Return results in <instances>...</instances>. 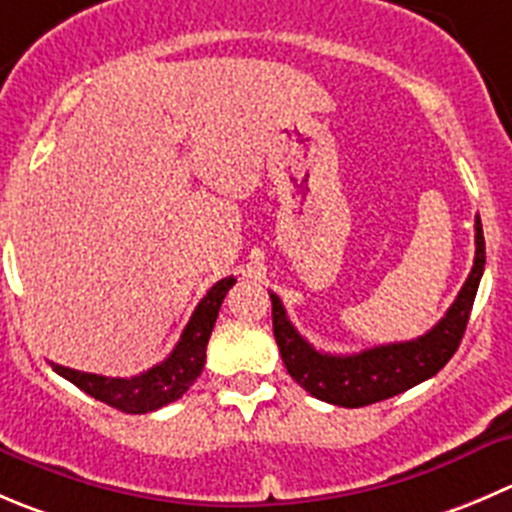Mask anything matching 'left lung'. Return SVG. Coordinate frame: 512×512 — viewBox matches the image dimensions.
<instances>
[{"mask_svg":"<svg viewBox=\"0 0 512 512\" xmlns=\"http://www.w3.org/2000/svg\"><path fill=\"white\" fill-rule=\"evenodd\" d=\"M485 270V237L480 217H475V262L443 320L420 335L418 340L390 342L352 355H327L315 350L287 320L280 297L270 292L272 330L282 362L292 380L325 403L342 408H362L380 403L393 395L415 388L423 380L443 370L445 362L455 355L470 320L475 292Z\"/></svg>","mask_w":512,"mask_h":512,"instance_id":"left-lung-1","label":"left lung"}]
</instances>
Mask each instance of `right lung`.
I'll return each mask as SVG.
<instances>
[{
    "label": "right lung",
    "mask_w": 512,
    "mask_h": 512,
    "mask_svg": "<svg viewBox=\"0 0 512 512\" xmlns=\"http://www.w3.org/2000/svg\"><path fill=\"white\" fill-rule=\"evenodd\" d=\"M235 282V277H225V280L210 287V292L202 297L200 305L192 312L175 350L160 365L150 367L147 372H140L135 377H104L52 362L54 372L72 382V385H77L87 395H92L94 400L114 410H122V413L142 415L152 413L162 405L175 403L177 398H182L190 390V385L200 377L202 367H205L207 340L212 335L222 300H225L227 290Z\"/></svg>",
    "instance_id": "add662e5"
}]
</instances>
